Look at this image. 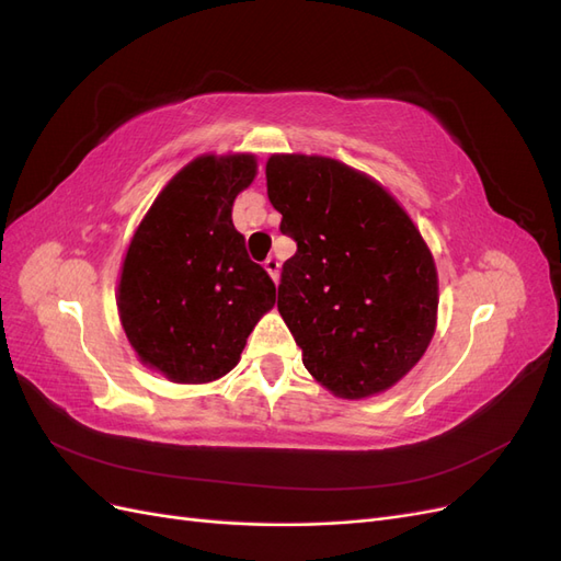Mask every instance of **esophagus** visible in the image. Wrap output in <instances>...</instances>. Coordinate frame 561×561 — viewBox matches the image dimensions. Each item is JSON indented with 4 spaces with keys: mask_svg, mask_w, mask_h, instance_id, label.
<instances>
[{
    "mask_svg": "<svg viewBox=\"0 0 561 561\" xmlns=\"http://www.w3.org/2000/svg\"><path fill=\"white\" fill-rule=\"evenodd\" d=\"M264 268L268 271V276H271V278L278 280V271H280V264H278V260H276V257H268V260L264 262Z\"/></svg>",
    "mask_w": 561,
    "mask_h": 561,
    "instance_id": "esophagus-1",
    "label": "esophagus"
}]
</instances>
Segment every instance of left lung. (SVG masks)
Masks as SVG:
<instances>
[{
  "instance_id": "1",
  "label": "left lung",
  "mask_w": 561,
  "mask_h": 561,
  "mask_svg": "<svg viewBox=\"0 0 561 561\" xmlns=\"http://www.w3.org/2000/svg\"><path fill=\"white\" fill-rule=\"evenodd\" d=\"M266 194L297 243L278 311L304 367L346 400L398 383L437 320L435 262L410 215L381 184L325 157L274 154Z\"/></svg>"
}]
</instances>
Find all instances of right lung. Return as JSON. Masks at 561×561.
Instances as JSON below:
<instances>
[{"label": "right lung", "instance_id": "add662e5", "mask_svg": "<svg viewBox=\"0 0 561 561\" xmlns=\"http://www.w3.org/2000/svg\"><path fill=\"white\" fill-rule=\"evenodd\" d=\"M257 175L252 154L198 157L163 186L128 245L118 316L140 360L178 383H208L239 363L276 304L248 257L233 201Z\"/></svg>", "mask_w": 561, "mask_h": 561}]
</instances>
